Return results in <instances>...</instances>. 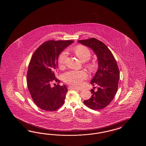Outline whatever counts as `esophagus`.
<instances>
[{"label": "esophagus", "mask_w": 146, "mask_h": 146, "mask_svg": "<svg viewBox=\"0 0 146 146\" xmlns=\"http://www.w3.org/2000/svg\"><path fill=\"white\" fill-rule=\"evenodd\" d=\"M68 88L69 89H74V90H77V91H79V89H78L77 88H74V87H72V86H70L68 87Z\"/></svg>", "instance_id": "34e87169"}]
</instances>
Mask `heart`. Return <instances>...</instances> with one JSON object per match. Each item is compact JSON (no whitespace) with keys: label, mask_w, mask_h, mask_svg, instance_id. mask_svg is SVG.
Segmentation results:
<instances>
[{"label":"heart","mask_w":146,"mask_h":146,"mask_svg":"<svg viewBox=\"0 0 146 146\" xmlns=\"http://www.w3.org/2000/svg\"><path fill=\"white\" fill-rule=\"evenodd\" d=\"M74 53L78 58L83 62H87L91 57V52L86 47L78 46L74 50ZM68 53L67 51H64L59 55L58 58V64L59 67L64 66L66 59L67 57ZM88 68L90 71H93L96 68V64L94 63H90L88 64ZM87 77L86 72L82 70H70L66 72L63 74V79L66 84L72 85L74 87H80L82 82Z\"/></svg>","instance_id":"b5f03b06"}]
</instances>
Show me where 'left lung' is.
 I'll return each instance as SVG.
<instances>
[{"instance_id": "1", "label": "left lung", "mask_w": 146, "mask_h": 146, "mask_svg": "<svg viewBox=\"0 0 146 146\" xmlns=\"http://www.w3.org/2000/svg\"><path fill=\"white\" fill-rule=\"evenodd\" d=\"M90 47L96 54L98 60V69L91 84L97 89L90 90L92 95L84 104L94 110L104 109L112 102L118 89L119 72L118 66L111 50L102 42L95 38L78 40Z\"/></svg>"}]
</instances>
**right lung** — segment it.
<instances>
[{"label":"right lung","instance_id":"add662e5","mask_svg":"<svg viewBox=\"0 0 146 146\" xmlns=\"http://www.w3.org/2000/svg\"><path fill=\"white\" fill-rule=\"evenodd\" d=\"M74 42L48 40L40 45L31 57L27 76L28 89L35 104L42 110L54 111L64 103L68 89L65 85H59L60 81L55 73L59 54ZM53 82L58 84L52 87Z\"/></svg>","mask_w":146,"mask_h":146}]
</instances>
